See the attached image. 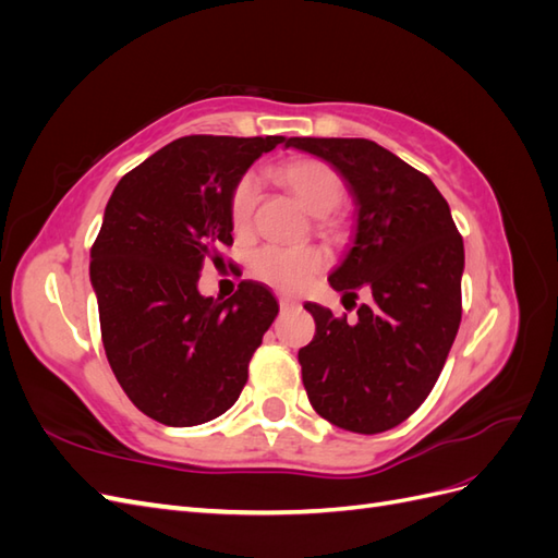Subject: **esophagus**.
<instances>
[{
    "label": "esophagus",
    "mask_w": 558,
    "mask_h": 558,
    "mask_svg": "<svg viewBox=\"0 0 558 558\" xmlns=\"http://www.w3.org/2000/svg\"><path fill=\"white\" fill-rule=\"evenodd\" d=\"M279 307H281V310L298 307V300H293V298H289V295H279Z\"/></svg>",
    "instance_id": "1"
}]
</instances>
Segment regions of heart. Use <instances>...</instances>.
<instances>
[{
  "mask_svg": "<svg viewBox=\"0 0 558 558\" xmlns=\"http://www.w3.org/2000/svg\"><path fill=\"white\" fill-rule=\"evenodd\" d=\"M277 179L289 189L295 199L314 216H326L340 207L344 183L332 167L316 158H298L277 167ZM258 202L256 177H242L230 195V221L238 232L251 226L253 209ZM328 232H340V226L328 223ZM326 256L318 248H279L263 246L251 258V272L263 283L281 293H298L324 272Z\"/></svg>",
  "mask_w": 558,
  "mask_h": 558,
  "instance_id": "heart-1",
  "label": "heart"
}]
</instances>
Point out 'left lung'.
<instances>
[{
	"label": "left lung",
	"instance_id": "obj_1",
	"mask_svg": "<svg viewBox=\"0 0 558 558\" xmlns=\"http://www.w3.org/2000/svg\"><path fill=\"white\" fill-rule=\"evenodd\" d=\"M347 181L356 234L328 277L335 291L373 293L349 324L307 302L314 340L298 351L312 408L330 424L375 435L428 398L461 324L463 240L435 183L369 140L291 137Z\"/></svg>",
	"mask_w": 558,
	"mask_h": 558
}]
</instances>
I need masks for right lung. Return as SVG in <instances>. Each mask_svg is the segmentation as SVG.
Segmentation results:
<instances>
[{"mask_svg": "<svg viewBox=\"0 0 558 558\" xmlns=\"http://www.w3.org/2000/svg\"><path fill=\"white\" fill-rule=\"evenodd\" d=\"M281 142L181 137L128 172L107 202L90 251L105 351L128 398L165 426L207 424L230 410L279 312L256 281L228 300L199 295L197 281L232 244L234 185Z\"/></svg>", "mask_w": 558, "mask_h": 558, "instance_id": "1", "label": "right lung"}]
</instances>
